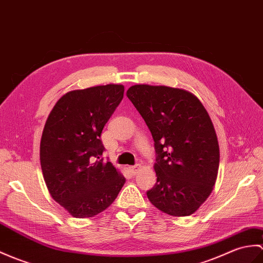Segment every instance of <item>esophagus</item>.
Wrapping results in <instances>:
<instances>
[{
  "instance_id": "esophagus-1",
  "label": "esophagus",
  "mask_w": 263,
  "mask_h": 263,
  "mask_svg": "<svg viewBox=\"0 0 263 263\" xmlns=\"http://www.w3.org/2000/svg\"><path fill=\"white\" fill-rule=\"evenodd\" d=\"M140 168H141V166H140V164H136V166H131V167H129L130 172H131L133 175H137V174L139 173Z\"/></svg>"
}]
</instances>
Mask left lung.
<instances>
[{
    "label": "left lung",
    "instance_id": "left-lung-1",
    "mask_svg": "<svg viewBox=\"0 0 263 263\" xmlns=\"http://www.w3.org/2000/svg\"><path fill=\"white\" fill-rule=\"evenodd\" d=\"M126 96L141 114L155 141V187L151 204L172 216L194 214L217 179L219 146L213 122L191 91L133 85Z\"/></svg>",
    "mask_w": 263,
    "mask_h": 263
}]
</instances>
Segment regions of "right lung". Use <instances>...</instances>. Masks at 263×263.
Segmentation results:
<instances>
[{"label":"right lung","mask_w":263,"mask_h":263,"mask_svg":"<svg viewBox=\"0 0 263 263\" xmlns=\"http://www.w3.org/2000/svg\"><path fill=\"white\" fill-rule=\"evenodd\" d=\"M123 94L121 84L70 90L46 121L40 142L42 175L51 197L76 218L105 211L125 184L120 170L100 158L103 127Z\"/></svg>","instance_id":"add662e5"}]
</instances>
